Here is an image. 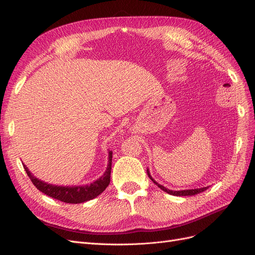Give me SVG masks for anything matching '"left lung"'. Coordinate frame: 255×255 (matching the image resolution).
<instances>
[{
  "instance_id": "1",
  "label": "left lung",
  "mask_w": 255,
  "mask_h": 255,
  "mask_svg": "<svg viewBox=\"0 0 255 255\" xmlns=\"http://www.w3.org/2000/svg\"><path fill=\"white\" fill-rule=\"evenodd\" d=\"M146 172H147L148 177L151 178V180L156 184V186H157L158 188H160L162 191L166 192V193H168V194H171V195H175V196H192V195H196V194H198V193L204 192V191H206V190L209 188V187H205V188H199V189L181 190V191H173V190H169V189L164 188L163 186H161V184H159V183H158L157 181H155V180L152 178L151 174H150V172H148V170H146Z\"/></svg>"
}]
</instances>
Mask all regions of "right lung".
<instances>
[{
	"mask_svg": "<svg viewBox=\"0 0 255 255\" xmlns=\"http://www.w3.org/2000/svg\"><path fill=\"white\" fill-rule=\"evenodd\" d=\"M113 152L109 153V164L108 169L102 176L91 183L90 186H73V187H60L54 186V184H49L47 182H44L38 178H36L33 175L29 172L27 166L23 164L24 169L27 173L28 177L30 178L31 182L34 184L39 191H41L44 194L50 196L51 198L58 199L60 201H63L66 204H81L85 203L87 200H91L100 195L101 193L107 189L111 181V170H112V155Z\"/></svg>",
	"mask_w": 255,
	"mask_h": 255,
	"instance_id": "right-lung-1",
	"label": "right lung"
}]
</instances>
